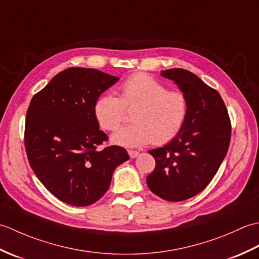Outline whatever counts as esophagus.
I'll return each instance as SVG.
<instances>
[{"mask_svg": "<svg viewBox=\"0 0 259 259\" xmlns=\"http://www.w3.org/2000/svg\"><path fill=\"white\" fill-rule=\"evenodd\" d=\"M128 153H129L130 158H136L137 156L139 155V152L137 151V150H128Z\"/></svg>", "mask_w": 259, "mask_h": 259, "instance_id": "1", "label": "esophagus"}]
</instances>
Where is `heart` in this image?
Instances as JSON below:
<instances>
[{"label": "heart", "mask_w": 259, "mask_h": 259, "mask_svg": "<svg viewBox=\"0 0 259 259\" xmlns=\"http://www.w3.org/2000/svg\"><path fill=\"white\" fill-rule=\"evenodd\" d=\"M126 111L131 122L112 136V142L123 147H141L153 141L167 144L177 137L188 112V100L184 92L168 90L160 81L147 73H136L120 85L119 98L103 95L95 103V117L99 125L114 131L123 121Z\"/></svg>", "instance_id": "1"}]
</instances>
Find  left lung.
Instances as JSON below:
<instances>
[{"label":"left lung","mask_w":259,"mask_h":259,"mask_svg":"<svg viewBox=\"0 0 259 259\" xmlns=\"http://www.w3.org/2000/svg\"><path fill=\"white\" fill-rule=\"evenodd\" d=\"M188 100V112L176 138L149 150L156 168L147 185L153 194L168 201H181L202 191L212 180L226 157L232 125L219 93L185 69L161 71Z\"/></svg>","instance_id":"8db88e82"}]
</instances>
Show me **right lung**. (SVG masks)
Returning a JSON list of instances; mask_svg holds the SVG:
<instances>
[{
	"label": "right lung",
	"mask_w": 259,
	"mask_h": 259,
	"mask_svg": "<svg viewBox=\"0 0 259 259\" xmlns=\"http://www.w3.org/2000/svg\"><path fill=\"white\" fill-rule=\"evenodd\" d=\"M118 80L96 69L69 68L30 102L24 131L30 166L43 186L69 205L98 201L114 169L129 159L119 146L98 150L108 136L99 129L95 103Z\"/></svg>",
	"instance_id": "right-lung-1"
}]
</instances>
